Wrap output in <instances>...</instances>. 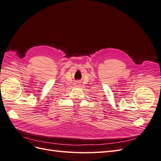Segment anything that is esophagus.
Returning <instances> with one entry per match:
<instances>
[{"mask_svg": "<svg viewBox=\"0 0 161 161\" xmlns=\"http://www.w3.org/2000/svg\"><path fill=\"white\" fill-rule=\"evenodd\" d=\"M76 85H79V84H76Z\"/></svg>", "mask_w": 161, "mask_h": 161, "instance_id": "1", "label": "esophagus"}]
</instances>
